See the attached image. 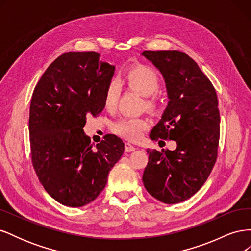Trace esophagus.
<instances>
[{
    "label": "esophagus",
    "instance_id": "esophagus-1",
    "mask_svg": "<svg viewBox=\"0 0 251 251\" xmlns=\"http://www.w3.org/2000/svg\"><path fill=\"white\" fill-rule=\"evenodd\" d=\"M135 150H136V148L133 146V144H131L130 142H126V143L125 151H126V153H130V151H134Z\"/></svg>",
    "mask_w": 251,
    "mask_h": 251
}]
</instances>
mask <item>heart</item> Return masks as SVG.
<instances>
[{
    "mask_svg": "<svg viewBox=\"0 0 251 251\" xmlns=\"http://www.w3.org/2000/svg\"><path fill=\"white\" fill-rule=\"evenodd\" d=\"M124 82L126 85L141 94L147 98V107L155 110L158 108L159 102L155 97V93L160 88V78L158 74L147 66H136L126 72L124 76ZM120 97L119 83L113 80L104 95V104L108 109L116 108ZM150 123L144 118H123L114 124V130L119 135L124 136L127 139H138L143 131L149 127Z\"/></svg>",
    "mask_w": 251,
    "mask_h": 251,
    "instance_id": "b5f03b06",
    "label": "heart"
}]
</instances>
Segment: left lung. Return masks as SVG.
<instances>
[{
	"label": "left lung",
	"mask_w": 251,
	"mask_h": 251,
	"mask_svg": "<svg viewBox=\"0 0 251 251\" xmlns=\"http://www.w3.org/2000/svg\"><path fill=\"white\" fill-rule=\"evenodd\" d=\"M141 55L160 71L169 102L150 138L175 140L177 148L150 150L143 185L165 204L191 198L214 168L220 137L218 97L210 80L183 52L144 51Z\"/></svg>",
	"instance_id": "1"
}]
</instances>
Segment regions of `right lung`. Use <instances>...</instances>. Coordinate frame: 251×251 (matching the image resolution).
<instances>
[{
	"label": "right lung",
	"instance_id": "right-lung-1",
	"mask_svg": "<svg viewBox=\"0 0 251 251\" xmlns=\"http://www.w3.org/2000/svg\"><path fill=\"white\" fill-rule=\"evenodd\" d=\"M115 67L95 52H68L45 71L33 91L29 116L32 164L46 192L58 203L81 207L95 200L124 154L115 135L92 149L83 132L87 116L104 108Z\"/></svg>",
	"mask_w": 251,
	"mask_h": 251
}]
</instances>
